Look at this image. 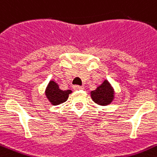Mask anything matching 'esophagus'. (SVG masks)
Listing matches in <instances>:
<instances>
[{
  "mask_svg": "<svg viewBox=\"0 0 157 157\" xmlns=\"http://www.w3.org/2000/svg\"><path fill=\"white\" fill-rule=\"evenodd\" d=\"M84 89V87L80 86V85H74L73 86V89L74 90H81V89Z\"/></svg>",
  "mask_w": 157,
  "mask_h": 157,
  "instance_id": "obj_1",
  "label": "esophagus"
}]
</instances>
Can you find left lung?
Instances as JSON below:
<instances>
[{
    "label": "left lung",
    "instance_id": "1",
    "mask_svg": "<svg viewBox=\"0 0 157 157\" xmlns=\"http://www.w3.org/2000/svg\"><path fill=\"white\" fill-rule=\"evenodd\" d=\"M91 98L95 103L106 106L112 103L115 97V91L108 80H105L100 86L90 93Z\"/></svg>",
    "mask_w": 157,
    "mask_h": 157
}]
</instances>
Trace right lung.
Wrapping results in <instances>:
<instances>
[{"mask_svg": "<svg viewBox=\"0 0 157 157\" xmlns=\"http://www.w3.org/2000/svg\"><path fill=\"white\" fill-rule=\"evenodd\" d=\"M44 93L51 105H58L68 100V95L72 93V90H61L58 84L51 80L46 87Z\"/></svg>", "mask_w": 157, "mask_h": 157, "instance_id": "add662e5", "label": "right lung"}]
</instances>
